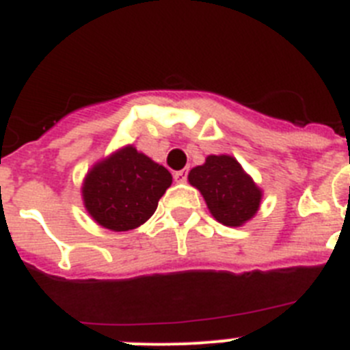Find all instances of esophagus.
<instances>
[{
  "mask_svg": "<svg viewBox=\"0 0 350 350\" xmlns=\"http://www.w3.org/2000/svg\"><path fill=\"white\" fill-rule=\"evenodd\" d=\"M173 178L175 182H185L187 180V170H180V172L173 173Z\"/></svg>",
  "mask_w": 350,
  "mask_h": 350,
  "instance_id": "esophagus-1",
  "label": "esophagus"
}]
</instances>
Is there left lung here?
Segmentation results:
<instances>
[{
  "mask_svg": "<svg viewBox=\"0 0 350 350\" xmlns=\"http://www.w3.org/2000/svg\"><path fill=\"white\" fill-rule=\"evenodd\" d=\"M189 182L205 198L213 217L224 226L245 224L259 210L262 193L234 157L208 156L189 172Z\"/></svg>",
  "mask_w": 350,
  "mask_h": 350,
  "instance_id": "1",
  "label": "left lung"
}]
</instances>
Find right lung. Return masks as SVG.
<instances>
[{"instance_id":"1","label":"right lung","mask_w":350,"mask_h":350,"mask_svg":"<svg viewBox=\"0 0 350 350\" xmlns=\"http://www.w3.org/2000/svg\"><path fill=\"white\" fill-rule=\"evenodd\" d=\"M172 185V173L133 145L96 163L82 185L85 210L100 226L129 231L150 219L159 198Z\"/></svg>"}]
</instances>
